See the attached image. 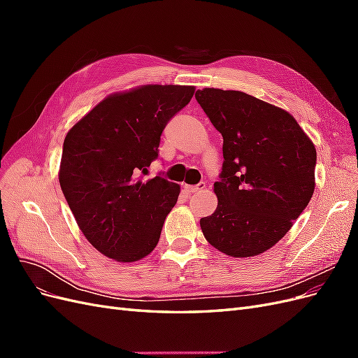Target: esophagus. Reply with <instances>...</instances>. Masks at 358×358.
<instances>
[{
    "instance_id": "1",
    "label": "esophagus",
    "mask_w": 358,
    "mask_h": 358,
    "mask_svg": "<svg viewBox=\"0 0 358 358\" xmlns=\"http://www.w3.org/2000/svg\"><path fill=\"white\" fill-rule=\"evenodd\" d=\"M206 188V183H199V185H185L183 187V191H185L187 194H192V192H197V191H201Z\"/></svg>"
}]
</instances>
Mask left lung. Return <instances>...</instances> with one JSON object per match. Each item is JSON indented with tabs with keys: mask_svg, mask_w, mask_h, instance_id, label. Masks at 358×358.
<instances>
[{
	"mask_svg": "<svg viewBox=\"0 0 358 358\" xmlns=\"http://www.w3.org/2000/svg\"><path fill=\"white\" fill-rule=\"evenodd\" d=\"M196 99L224 138L218 206L201 231L225 255L263 254L312 199L315 146L291 113L242 91L203 88Z\"/></svg>",
	"mask_w": 358,
	"mask_h": 358,
	"instance_id": "obj_1",
	"label": "left lung"
}]
</instances>
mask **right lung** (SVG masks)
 <instances>
[{
    "instance_id": "right-lung-1",
    "label": "right lung",
    "mask_w": 358,
    "mask_h": 358,
    "mask_svg": "<svg viewBox=\"0 0 358 358\" xmlns=\"http://www.w3.org/2000/svg\"><path fill=\"white\" fill-rule=\"evenodd\" d=\"M196 88L142 85L107 95L66 136L59 185L88 242L119 263L154 251L180 185L155 176L145 180L158 157L159 137Z\"/></svg>"
}]
</instances>
